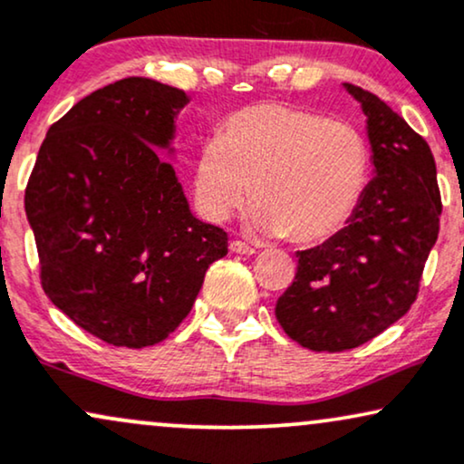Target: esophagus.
I'll return each mask as SVG.
<instances>
[{"label": "esophagus", "mask_w": 464, "mask_h": 464, "mask_svg": "<svg viewBox=\"0 0 464 464\" xmlns=\"http://www.w3.org/2000/svg\"><path fill=\"white\" fill-rule=\"evenodd\" d=\"M228 248H231V252H236V255H252V252H255V248L246 242H231Z\"/></svg>", "instance_id": "obj_1"}]
</instances>
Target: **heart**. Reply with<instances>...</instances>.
<instances>
[{"mask_svg":"<svg viewBox=\"0 0 464 464\" xmlns=\"http://www.w3.org/2000/svg\"><path fill=\"white\" fill-rule=\"evenodd\" d=\"M371 173L366 139L343 120L285 102H256L222 124L198 151L195 198L222 222L244 203L267 236L310 246L353 216Z\"/></svg>","mask_w":464,"mask_h":464,"instance_id":"heart-1","label":"heart"}]
</instances>
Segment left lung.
<instances>
[{
	"mask_svg": "<svg viewBox=\"0 0 464 464\" xmlns=\"http://www.w3.org/2000/svg\"><path fill=\"white\" fill-rule=\"evenodd\" d=\"M368 117L374 178L347 227L297 252L276 319L310 351H347L407 314L439 236L441 192L428 143L374 93L344 83Z\"/></svg>",
	"mask_w": 464,
	"mask_h": 464,
	"instance_id": "8db88e82",
	"label": "left lung"
}]
</instances>
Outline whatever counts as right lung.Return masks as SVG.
Here are the masks:
<instances>
[{
  "mask_svg": "<svg viewBox=\"0 0 464 464\" xmlns=\"http://www.w3.org/2000/svg\"><path fill=\"white\" fill-rule=\"evenodd\" d=\"M186 102L143 76L115 81L49 128L29 175L43 289L113 347L167 338L227 255V233L192 216L175 167L155 150H169Z\"/></svg>",
  "mask_w": 464,
  "mask_h": 464,
  "instance_id": "right-lung-1",
  "label": "right lung"
}]
</instances>
